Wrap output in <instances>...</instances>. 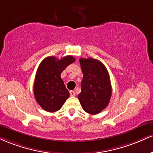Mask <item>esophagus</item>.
Here are the masks:
<instances>
[{
  "label": "esophagus",
  "mask_w": 153,
  "mask_h": 153,
  "mask_svg": "<svg viewBox=\"0 0 153 153\" xmlns=\"http://www.w3.org/2000/svg\"><path fill=\"white\" fill-rule=\"evenodd\" d=\"M70 95H71V96H73V97L75 96V91H70Z\"/></svg>",
  "instance_id": "obj_1"
}]
</instances>
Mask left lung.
<instances>
[{"label":"left lung","mask_w":153,"mask_h":153,"mask_svg":"<svg viewBox=\"0 0 153 153\" xmlns=\"http://www.w3.org/2000/svg\"><path fill=\"white\" fill-rule=\"evenodd\" d=\"M83 73L78 100L86 113L95 115L108 106L112 95L110 76L102 62L94 58H80Z\"/></svg>","instance_id":"left-lung-1"}]
</instances>
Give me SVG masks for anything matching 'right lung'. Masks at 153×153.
I'll use <instances>...</instances> for the list:
<instances>
[{
	"label": "right lung",
	"mask_w": 153,
	"mask_h": 153,
	"mask_svg": "<svg viewBox=\"0 0 153 153\" xmlns=\"http://www.w3.org/2000/svg\"><path fill=\"white\" fill-rule=\"evenodd\" d=\"M75 61V59L71 56L60 60L50 56L40 62L36 72L33 93L37 102L44 110L50 113L58 111L69 97L70 93L60 74Z\"/></svg>",
	"instance_id": "add662e5"
}]
</instances>
